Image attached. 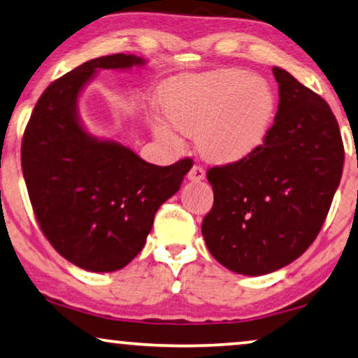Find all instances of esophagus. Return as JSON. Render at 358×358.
Wrapping results in <instances>:
<instances>
[{
	"instance_id": "34e87169",
	"label": "esophagus",
	"mask_w": 358,
	"mask_h": 358,
	"mask_svg": "<svg viewBox=\"0 0 358 358\" xmlns=\"http://www.w3.org/2000/svg\"><path fill=\"white\" fill-rule=\"evenodd\" d=\"M203 178H205V169L200 164H194L192 169L189 171V179L192 180V182H199V180H202Z\"/></svg>"
}]
</instances>
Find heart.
Segmentation results:
<instances>
[{
  "label": "heart",
  "mask_w": 358,
  "mask_h": 358,
  "mask_svg": "<svg viewBox=\"0 0 358 358\" xmlns=\"http://www.w3.org/2000/svg\"><path fill=\"white\" fill-rule=\"evenodd\" d=\"M159 107L166 120L184 135H195L199 153L218 164L236 163L261 148L275 117L271 85L241 68H220L164 87ZM158 138H178L164 124L155 125Z\"/></svg>",
  "instance_id": "b5f03b06"
}]
</instances>
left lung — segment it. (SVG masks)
Here are the masks:
<instances>
[{
  "mask_svg": "<svg viewBox=\"0 0 358 358\" xmlns=\"http://www.w3.org/2000/svg\"><path fill=\"white\" fill-rule=\"evenodd\" d=\"M272 71L280 101L264 145L207 171L213 207L202 222L205 244L222 266L243 275L278 271L311 246L344 166L329 104L288 71Z\"/></svg>",
  "mask_w": 358,
  "mask_h": 358,
  "instance_id": "8db88e82",
  "label": "left lung"
}]
</instances>
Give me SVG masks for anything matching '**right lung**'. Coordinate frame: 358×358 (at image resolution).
Here are the masks:
<instances>
[{"mask_svg": "<svg viewBox=\"0 0 358 358\" xmlns=\"http://www.w3.org/2000/svg\"><path fill=\"white\" fill-rule=\"evenodd\" d=\"M143 63L125 53L83 63L43 91L24 130L21 166L38 227L60 256L85 271L114 272L135 259L158 208L192 168L189 158L146 163L80 124L78 96L97 70Z\"/></svg>", "mask_w": 358, "mask_h": 358, "instance_id": "right-lung-1", "label": "right lung"}]
</instances>
